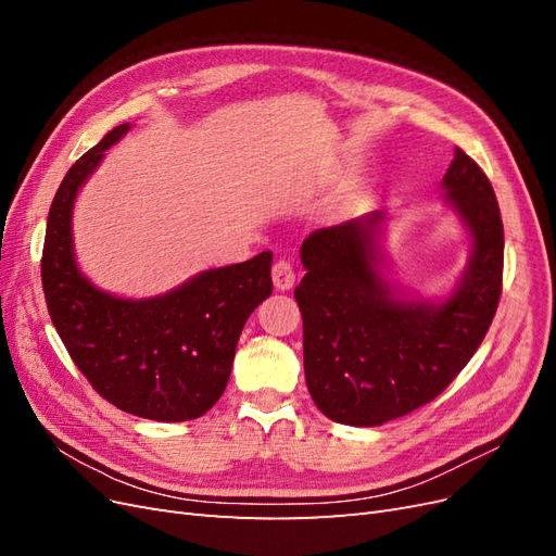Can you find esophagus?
Masks as SVG:
<instances>
[{
    "mask_svg": "<svg viewBox=\"0 0 556 556\" xmlns=\"http://www.w3.org/2000/svg\"><path fill=\"white\" fill-rule=\"evenodd\" d=\"M271 278H274V285L276 290H290L294 280H296V271H294V264L290 260H278L271 268Z\"/></svg>",
    "mask_w": 556,
    "mask_h": 556,
    "instance_id": "esophagus-1",
    "label": "esophagus"
}]
</instances>
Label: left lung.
I'll list each match as a JSON object with an SVG mask.
<instances>
[{
	"instance_id": "8db88e82",
	"label": "left lung",
	"mask_w": 556,
	"mask_h": 556,
	"mask_svg": "<svg viewBox=\"0 0 556 556\" xmlns=\"http://www.w3.org/2000/svg\"><path fill=\"white\" fill-rule=\"evenodd\" d=\"M473 233V257L445 304H403L376 266L380 213L315 229L294 290L304 317V371L333 422L378 427L433 401L490 331L503 290V223L490 178L462 148L443 178Z\"/></svg>"
}]
</instances>
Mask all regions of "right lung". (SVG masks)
<instances>
[{"instance_id": "obj_1", "label": "right lung", "mask_w": 556, "mask_h": 556, "mask_svg": "<svg viewBox=\"0 0 556 556\" xmlns=\"http://www.w3.org/2000/svg\"><path fill=\"white\" fill-rule=\"evenodd\" d=\"M129 125L111 129L66 172L50 204L41 282L60 339L99 396L157 422H185L223 396L250 313L271 294V252L199 274L143 301L115 299L80 276L72 248L78 188Z\"/></svg>"}]
</instances>
